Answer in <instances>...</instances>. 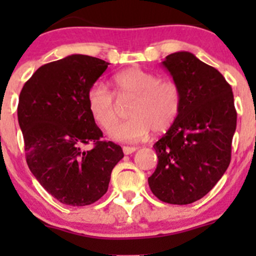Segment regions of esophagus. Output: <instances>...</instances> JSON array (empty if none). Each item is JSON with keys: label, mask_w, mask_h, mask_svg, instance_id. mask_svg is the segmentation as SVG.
<instances>
[{"label": "esophagus", "mask_w": 256, "mask_h": 256, "mask_svg": "<svg viewBox=\"0 0 256 256\" xmlns=\"http://www.w3.org/2000/svg\"><path fill=\"white\" fill-rule=\"evenodd\" d=\"M136 150H138V147H135V146H124L122 147V151L125 154H131L132 152H135Z\"/></svg>", "instance_id": "obj_1"}]
</instances>
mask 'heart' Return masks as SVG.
Here are the masks:
<instances>
[{"label":"heart","instance_id":"heart-1","mask_svg":"<svg viewBox=\"0 0 256 256\" xmlns=\"http://www.w3.org/2000/svg\"><path fill=\"white\" fill-rule=\"evenodd\" d=\"M116 92L121 100H132L130 120L112 126L118 120V104L115 94L102 82L92 85L88 92V105L92 118L102 128H109L110 138L120 142H136L152 130L164 132L180 115L182 94L174 80L132 66L114 76Z\"/></svg>","mask_w":256,"mask_h":256}]
</instances>
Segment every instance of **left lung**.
<instances>
[{"mask_svg": "<svg viewBox=\"0 0 256 256\" xmlns=\"http://www.w3.org/2000/svg\"><path fill=\"white\" fill-rule=\"evenodd\" d=\"M162 66L180 86L182 106L154 144L158 164L148 186L162 202L190 204L204 197L230 164L234 96L224 76L190 52L170 54Z\"/></svg>", "mask_w": 256, "mask_h": 256, "instance_id": "left-lung-1", "label": "left lung"}]
</instances>
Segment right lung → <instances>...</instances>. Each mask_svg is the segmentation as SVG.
Returning <instances> with one entry per match:
<instances>
[{
	"label": "right lung",
	"instance_id": "obj_1",
	"mask_svg": "<svg viewBox=\"0 0 256 256\" xmlns=\"http://www.w3.org/2000/svg\"><path fill=\"white\" fill-rule=\"evenodd\" d=\"M108 66L72 54L38 68L20 94L18 124L28 167L48 193L72 207L100 200L124 157L118 144L100 141L102 132L88 105L89 89ZM89 143L92 150L82 148Z\"/></svg>",
	"mask_w": 256,
	"mask_h": 256
}]
</instances>
